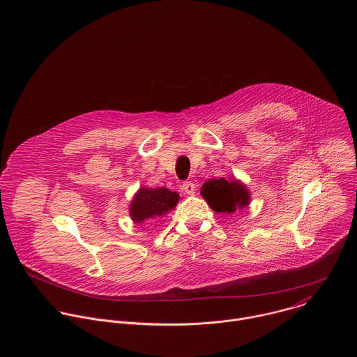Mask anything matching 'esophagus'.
I'll return each instance as SVG.
<instances>
[{"label": "esophagus", "mask_w": 357, "mask_h": 357, "mask_svg": "<svg viewBox=\"0 0 357 357\" xmlns=\"http://www.w3.org/2000/svg\"><path fill=\"white\" fill-rule=\"evenodd\" d=\"M195 188H196V185H195L192 181H186V182L182 183V189H183V192H186L188 195H193V193H195Z\"/></svg>", "instance_id": "1"}]
</instances>
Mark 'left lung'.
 <instances>
[{
	"mask_svg": "<svg viewBox=\"0 0 357 357\" xmlns=\"http://www.w3.org/2000/svg\"><path fill=\"white\" fill-rule=\"evenodd\" d=\"M202 196L206 199L209 206L218 213L231 215L248 205L250 193L238 181H227L225 178L211 179L203 183Z\"/></svg>",
	"mask_w": 357,
	"mask_h": 357,
	"instance_id": "1",
	"label": "left lung"
}]
</instances>
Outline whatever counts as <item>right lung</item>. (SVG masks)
Wrapping results in <instances>:
<instances>
[{
	"instance_id": "add662e5",
	"label": "right lung",
	"mask_w": 357,
	"mask_h": 357,
	"mask_svg": "<svg viewBox=\"0 0 357 357\" xmlns=\"http://www.w3.org/2000/svg\"><path fill=\"white\" fill-rule=\"evenodd\" d=\"M179 200L176 192H171L167 188L146 189L141 188L131 202V218L135 223L144 222L146 219L160 218L164 213L172 211Z\"/></svg>"
}]
</instances>
